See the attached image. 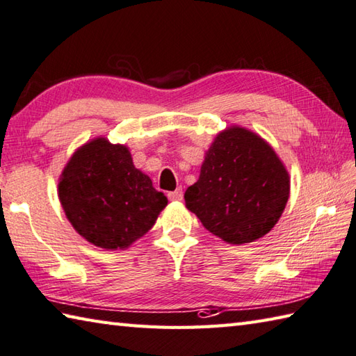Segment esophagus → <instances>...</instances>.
I'll return each mask as SVG.
<instances>
[{"mask_svg":"<svg viewBox=\"0 0 356 356\" xmlns=\"http://www.w3.org/2000/svg\"><path fill=\"white\" fill-rule=\"evenodd\" d=\"M168 198L170 201H181V200H183V188H177V191L169 192Z\"/></svg>","mask_w":356,"mask_h":356,"instance_id":"34e87169","label":"esophagus"}]
</instances>
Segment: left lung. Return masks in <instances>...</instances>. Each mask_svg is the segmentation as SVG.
I'll return each mask as SVG.
<instances>
[{
    "instance_id": "8db88e82",
    "label": "left lung",
    "mask_w": 356,
    "mask_h": 356,
    "mask_svg": "<svg viewBox=\"0 0 356 356\" xmlns=\"http://www.w3.org/2000/svg\"><path fill=\"white\" fill-rule=\"evenodd\" d=\"M289 173L263 138L243 127L215 138L186 207L210 234L230 244L269 234L289 200Z\"/></svg>"
}]
</instances>
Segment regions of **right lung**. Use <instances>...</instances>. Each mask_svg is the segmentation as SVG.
Returning a JSON list of instances; mask_svg holds the SVG:
<instances>
[{
  "mask_svg": "<svg viewBox=\"0 0 356 356\" xmlns=\"http://www.w3.org/2000/svg\"><path fill=\"white\" fill-rule=\"evenodd\" d=\"M61 206L79 235L103 249H124L154 226L168 198L138 170L130 152L104 138L70 158L60 186Z\"/></svg>",
  "mask_w": 356,
  "mask_h": 356,
  "instance_id": "add662e5",
  "label": "right lung"
}]
</instances>
